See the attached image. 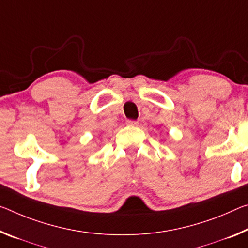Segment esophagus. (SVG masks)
Returning <instances> with one entry per match:
<instances>
[{"label":"esophagus","instance_id":"1","mask_svg":"<svg viewBox=\"0 0 248 248\" xmlns=\"http://www.w3.org/2000/svg\"><path fill=\"white\" fill-rule=\"evenodd\" d=\"M127 124L128 125H137L138 124V121H136V120H127Z\"/></svg>","mask_w":248,"mask_h":248}]
</instances>
